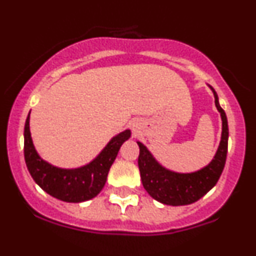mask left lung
Wrapping results in <instances>:
<instances>
[{
	"label": "left lung",
	"mask_w": 256,
	"mask_h": 256,
	"mask_svg": "<svg viewBox=\"0 0 256 256\" xmlns=\"http://www.w3.org/2000/svg\"><path fill=\"white\" fill-rule=\"evenodd\" d=\"M211 90H214V104L222 118V137L216 156L205 168L190 174H179L166 170L157 163V160L141 142H137L140 147L138 169L142 184L154 200L164 205H189L200 200L217 184L224 168L228 150L227 116L224 110L220 106L217 93L212 87Z\"/></svg>",
	"instance_id": "left-lung-1"
}]
</instances>
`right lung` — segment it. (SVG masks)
<instances>
[{
    "label": "right lung",
    "instance_id": "right-lung-1",
    "mask_svg": "<svg viewBox=\"0 0 256 256\" xmlns=\"http://www.w3.org/2000/svg\"><path fill=\"white\" fill-rule=\"evenodd\" d=\"M130 135V130H126L112 137L100 154L87 166L77 169H60L38 156L29 131L28 115L24 126V160L34 182L45 192L66 202H82L102 192L121 144Z\"/></svg>",
    "mask_w": 256,
    "mask_h": 256
}]
</instances>
